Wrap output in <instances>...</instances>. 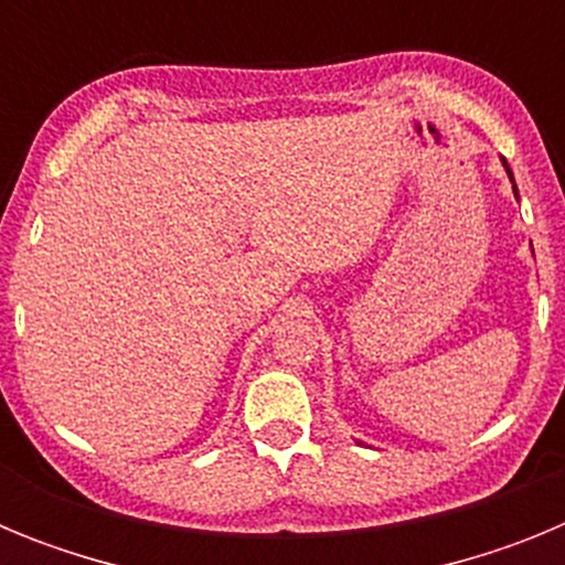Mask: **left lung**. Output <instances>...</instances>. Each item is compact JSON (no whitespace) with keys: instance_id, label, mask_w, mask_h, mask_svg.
I'll return each instance as SVG.
<instances>
[{"instance_id":"1","label":"left lung","mask_w":565,"mask_h":565,"mask_svg":"<svg viewBox=\"0 0 565 565\" xmlns=\"http://www.w3.org/2000/svg\"><path fill=\"white\" fill-rule=\"evenodd\" d=\"M503 167H507V174H509V181H512V189H515V178H512V169H509V163L503 161ZM515 194H518V189H515Z\"/></svg>"}]
</instances>
